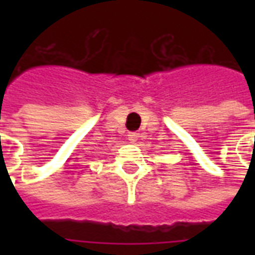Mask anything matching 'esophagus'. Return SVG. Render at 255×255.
Returning a JSON list of instances; mask_svg holds the SVG:
<instances>
[{"instance_id": "1", "label": "esophagus", "mask_w": 255, "mask_h": 255, "mask_svg": "<svg viewBox=\"0 0 255 255\" xmlns=\"http://www.w3.org/2000/svg\"><path fill=\"white\" fill-rule=\"evenodd\" d=\"M139 138V133L138 132H129L128 133V140L131 142V143H135Z\"/></svg>"}]
</instances>
